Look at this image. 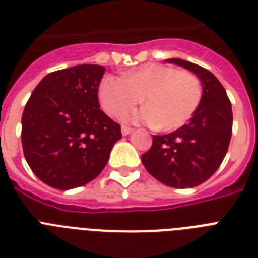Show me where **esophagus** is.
<instances>
[{"label": "esophagus", "instance_id": "esophagus-1", "mask_svg": "<svg viewBox=\"0 0 258 258\" xmlns=\"http://www.w3.org/2000/svg\"><path fill=\"white\" fill-rule=\"evenodd\" d=\"M133 131L134 128H131L128 125H121V134H123V135H130Z\"/></svg>", "mask_w": 258, "mask_h": 258}]
</instances>
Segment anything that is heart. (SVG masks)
<instances>
[{
	"instance_id": "1",
	"label": "heart",
	"mask_w": 258,
	"mask_h": 258,
	"mask_svg": "<svg viewBox=\"0 0 258 258\" xmlns=\"http://www.w3.org/2000/svg\"><path fill=\"white\" fill-rule=\"evenodd\" d=\"M99 101L109 116H119L141 100V111L125 113L127 121H145L169 133L184 125L200 107L204 87L190 71L165 64H143L123 78L105 76L99 86Z\"/></svg>"
}]
</instances>
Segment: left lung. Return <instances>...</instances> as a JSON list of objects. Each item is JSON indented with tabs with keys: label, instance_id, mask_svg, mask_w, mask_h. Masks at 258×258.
Returning a JSON list of instances; mask_svg holds the SVG:
<instances>
[{
	"label": "left lung",
	"instance_id": "8db88e82",
	"mask_svg": "<svg viewBox=\"0 0 258 258\" xmlns=\"http://www.w3.org/2000/svg\"><path fill=\"white\" fill-rule=\"evenodd\" d=\"M200 78L204 96L187 124L174 133L154 135L153 146L142 154L151 175L170 187H196L220 167L232 138V103L218 79L202 67L180 58H169Z\"/></svg>",
	"mask_w": 258,
	"mask_h": 258
}]
</instances>
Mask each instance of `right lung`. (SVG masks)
Masks as SVG:
<instances>
[{"label":"right lung","mask_w":258,"mask_h":258,"mask_svg":"<svg viewBox=\"0 0 258 258\" xmlns=\"http://www.w3.org/2000/svg\"><path fill=\"white\" fill-rule=\"evenodd\" d=\"M104 67L82 64L38 83L21 119L24 155L38 179L70 190L95 179L107 165L120 124L100 109Z\"/></svg>","instance_id":"1"}]
</instances>
